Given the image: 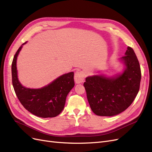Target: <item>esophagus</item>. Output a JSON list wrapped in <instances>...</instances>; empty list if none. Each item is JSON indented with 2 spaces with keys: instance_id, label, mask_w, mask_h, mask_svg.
Returning a JSON list of instances; mask_svg holds the SVG:
<instances>
[{
  "instance_id": "1",
  "label": "esophagus",
  "mask_w": 152,
  "mask_h": 152,
  "mask_svg": "<svg viewBox=\"0 0 152 152\" xmlns=\"http://www.w3.org/2000/svg\"><path fill=\"white\" fill-rule=\"evenodd\" d=\"M75 82L76 84H81L84 80V73L82 72H76L75 74Z\"/></svg>"
}]
</instances>
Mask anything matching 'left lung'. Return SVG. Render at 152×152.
Masks as SVG:
<instances>
[{
	"mask_svg": "<svg viewBox=\"0 0 152 152\" xmlns=\"http://www.w3.org/2000/svg\"><path fill=\"white\" fill-rule=\"evenodd\" d=\"M124 65L122 73L113 76L94 75L86 78L84 86L90 107L99 116L112 117L132 104L140 89L141 68L136 54L127 47L119 59Z\"/></svg>",
	"mask_w": 152,
	"mask_h": 152,
	"instance_id": "8db88e82",
	"label": "left lung"
}]
</instances>
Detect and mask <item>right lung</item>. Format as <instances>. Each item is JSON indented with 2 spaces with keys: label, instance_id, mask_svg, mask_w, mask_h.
I'll use <instances>...</instances> for the list:
<instances>
[{
  "label": "right lung",
  "instance_id": "right-lung-1",
  "mask_svg": "<svg viewBox=\"0 0 152 152\" xmlns=\"http://www.w3.org/2000/svg\"><path fill=\"white\" fill-rule=\"evenodd\" d=\"M26 43L18 49L12 63V82L15 93L21 104L32 114L42 118L56 117L63 111L66 96L74 87V73L59 76L41 88L25 87L18 79L16 62L18 54Z\"/></svg>",
  "mask_w": 152,
  "mask_h": 152
}]
</instances>
